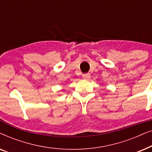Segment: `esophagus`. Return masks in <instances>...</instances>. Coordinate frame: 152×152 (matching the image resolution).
Wrapping results in <instances>:
<instances>
[{
	"instance_id": "esophagus-1",
	"label": "esophagus",
	"mask_w": 152,
	"mask_h": 152,
	"mask_svg": "<svg viewBox=\"0 0 152 152\" xmlns=\"http://www.w3.org/2000/svg\"><path fill=\"white\" fill-rule=\"evenodd\" d=\"M82 78L84 79V80H88L89 79L91 78V74L90 73H86V74H84L82 75Z\"/></svg>"
}]
</instances>
